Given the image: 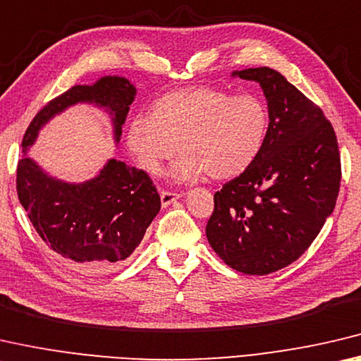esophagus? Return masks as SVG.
I'll use <instances>...</instances> for the list:
<instances>
[{
	"label": "esophagus",
	"instance_id": "34e87169",
	"mask_svg": "<svg viewBox=\"0 0 361 361\" xmlns=\"http://www.w3.org/2000/svg\"><path fill=\"white\" fill-rule=\"evenodd\" d=\"M182 197V193H177V192H169V190H163L159 193V198H161V204L163 206H168L176 200H179Z\"/></svg>",
	"mask_w": 361,
	"mask_h": 361
}]
</instances>
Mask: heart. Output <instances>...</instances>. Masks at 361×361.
<instances>
[{
	"label": "heart",
	"mask_w": 361,
	"mask_h": 361,
	"mask_svg": "<svg viewBox=\"0 0 361 361\" xmlns=\"http://www.w3.org/2000/svg\"><path fill=\"white\" fill-rule=\"evenodd\" d=\"M267 129V105L256 94L192 87L157 100L152 116H134L126 142L150 174L161 173L180 144L184 153L173 166L174 179L193 180L208 173L214 179H232L256 161Z\"/></svg>",
	"instance_id": "1"
}]
</instances>
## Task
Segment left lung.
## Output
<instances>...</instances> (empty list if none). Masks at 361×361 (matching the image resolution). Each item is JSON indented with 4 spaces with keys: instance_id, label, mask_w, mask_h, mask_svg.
<instances>
[{
    "instance_id": "left-lung-1",
    "label": "left lung",
    "mask_w": 361,
    "mask_h": 361,
    "mask_svg": "<svg viewBox=\"0 0 361 361\" xmlns=\"http://www.w3.org/2000/svg\"><path fill=\"white\" fill-rule=\"evenodd\" d=\"M233 75L261 85L270 123L251 168L214 193L206 236L228 267L267 275L302 256L333 212L339 147L323 110L276 70Z\"/></svg>"
}]
</instances>
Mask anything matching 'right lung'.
<instances>
[{"mask_svg": "<svg viewBox=\"0 0 361 361\" xmlns=\"http://www.w3.org/2000/svg\"><path fill=\"white\" fill-rule=\"evenodd\" d=\"M134 96V86L120 76H105L94 86L70 87L33 118L23 134V153L49 118L78 102L109 109L118 142ZM16 187L41 240L81 274H105L120 267L161 208L150 176L116 159H110L97 177L75 185L46 176L23 157L17 163Z\"/></svg>", "mask_w": 361, "mask_h": 361, "instance_id": "add662e5", "label": "right lung"}]
</instances>
